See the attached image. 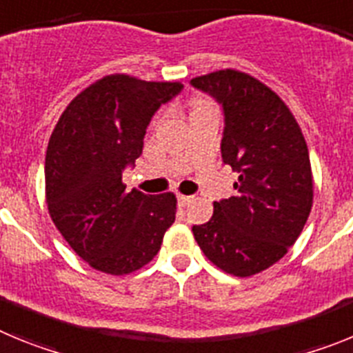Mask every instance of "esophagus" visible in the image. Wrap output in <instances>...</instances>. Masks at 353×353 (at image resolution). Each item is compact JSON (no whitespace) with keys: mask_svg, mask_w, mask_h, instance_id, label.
Returning <instances> with one entry per match:
<instances>
[{"mask_svg":"<svg viewBox=\"0 0 353 353\" xmlns=\"http://www.w3.org/2000/svg\"><path fill=\"white\" fill-rule=\"evenodd\" d=\"M179 198V203L182 205V207H185V205H189L192 201V196H185V194H179L176 196Z\"/></svg>","mask_w":353,"mask_h":353,"instance_id":"1","label":"esophagus"}]
</instances>
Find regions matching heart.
Returning a JSON list of instances; mask_svg holds the SVG:
<instances>
[{
  "label": "heart",
  "instance_id": "1",
  "mask_svg": "<svg viewBox=\"0 0 353 353\" xmlns=\"http://www.w3.org/2000/svg\"><path fill=\"white\" fill-rule=\"evenodd\" d=\"M203 104H208V102L207 101H198V102H196V108H198V105H203Z\"/></svg>",
  "mask_w": 353,
  "mask_h": 353
}]
</instances>
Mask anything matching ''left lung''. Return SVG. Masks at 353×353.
<instances>
[{
	"instance_id": "obj_1",
	"label": "left lung",
	"mask_w": 353,
	"mask_h": 353,
	"mask_svg": "<svg viewBox=\"0 0 353 353\" xmlns=\"http://www.w3.org/2000/svg\"><path fill=\"white\" fill-rule=\"evenodd\" d=\"M192 86L223 104V161L239 174L236 196L214 203L192 226L205 256L224 272L249 277L281 260L313 207V173L297 120L276 92L245 72L224 68Z\"/></svg>"
}]
</instances>
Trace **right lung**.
Here are the masks:
<instances>
[{
    "instance_id": "1",
    "label": "right lung",
    "mask_w": 353,
    "mask_h": 353,
    "mask_svg": "<svg viewBox=\"0 0 353 353\" xmlns=\"http://www.w3.org/2000/svg\"><path fill=\"white\" fill-rule=\"evenodd\" d=\"M182 83L111 74L67 105L46 154V201L58 232L90 267L123 276L154 260L174 223L173 192L125 191L121 173L143 152L161 104Z\"/></svg>"
}]
</instances>
